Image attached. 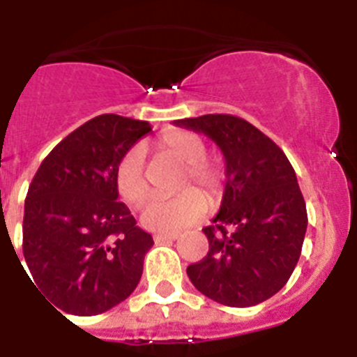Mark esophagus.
<instances>
[{
  "label": "esophagus",
  "mask_w": 357,
  "mask_h": 357,
  "mask_svg": "<svg viewBox=\"0 0 357 357\" xmlns=\"http://www.w3.org/2000/svg\"><path fill=\"white\" fill-rule=\"evenodd\" d=\"M178 238H179L178 234H163V232H161V234H154L155 243H165V241H176Z\"/></svg>",
  "instance_id": "esophagus-1"
}]
</instances>
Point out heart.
Segmentation results:
<instances>
[{"label": "heart", "instance_id": "b5f03b06", "mask_svg": "<svg viewBox=\"0 0 357 357\" xmlns=\"http://www.w3.org/2000/svg\"><path fill=\"white\" fill-rule=\"evenodd\" d=\"M160 151L185 163L179 188L194 183L202 188L208 202H218L223 194V170L220 165L206 161V145L196 132L172 128L158 137ZM114 185L128 205H142L149 196L145 174V154L139 145L123 155L114 170ZM201 192V193H202ZM195 189H187L170 199H152L142 212L143 227L158 232H178L196 223L206 211V200Z\"/></svg>", "mask_w": 357, "mask_h": 357}]
</instances>
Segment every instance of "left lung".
I'll list each match as a JSON object with an SVG mask.
<instances>
[{
	"mask_svg": "<svg viewBox=\"0 0 357 357\" xmlns=\"http://www.w3.org/2000/svg\"><path fill=\"white\" fill-rule=\"evenodd\" d=\"M208 136L225 158L220 212L203 232L208 252L187 266L203 296L227 307H252L280 292L298 265L307 206L285 152L248 121L206 114L174 121Z\"/></svg>",
	"mask_w": 357,
	"mask_h": 357,
	"instance_id": "8db88e82",
	"label": "left lung"
}]
</instances>
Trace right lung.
Wrapping results in <instances>:
<instances>
[{
  "label": "right lung",
  "mask_w": 357,
  "mask_h": 357,
  "mask_svg": "<svg viewBox=\"0 0 357 357\" xmlns=\"http://www.w3.org/2000/svg\"><path fill=\"white\" fill-rule=\"evenodd\" d=\"M151 130L139 119L98 116L54 146L32 179L23 256L36 290L63 312H107L142 280L143 259L154 241L118 202L114 170Z\"/></svg>",
  "instance_id": "obj_1"
}]
</instances>
